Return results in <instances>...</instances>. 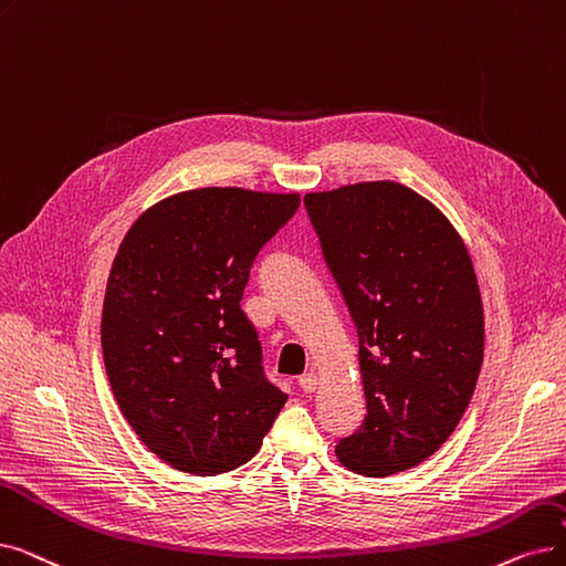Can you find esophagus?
I'll list each match as a JSON object with an SVG mask.
<instances>
[{
	"mask_svg": "<svg viewBox=\"0 0 566 566\" xmlns=\"http://www.w3.org/2000/svg\"><path fill=\"white\" fill-rule=\"evenodd\" d=\"M298 386H301L305 392H314L316 386H318V379H316L314 373H307V375H303V377L298 379Z\"/></svg>",
	"mask_w": 566,
	"mask_h": 566,
	"instance_id": "esophagus-1",
	"label": "esophagus"
}]
</instances>
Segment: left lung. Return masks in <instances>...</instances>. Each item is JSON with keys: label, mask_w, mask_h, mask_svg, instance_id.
I'll list each match as a JSON object with an SVG mask.
<instances>
[{"label": "left lung", "mask_w": 566, "mask_h": 566, "mask_svg": "<svg viewBox=\"0 0 566 566\" xmlns=\"http://www.w3.org/2000/svg\"><path fill=\"white\" fill-rule=\"evenodd\" d=\"M305 210L358 333L367 413L337 441L344 467L388 476L460 423L483 363V305L462 238L405 185L305 193Z\"/></svg>", "instance_id": "obj_1"}]
</instances>
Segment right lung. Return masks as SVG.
I'll use <instances>...</instances> for the list:
<instances>
[{
  "mask_svg": "<svg viewBox=\"0 0 566 566\" xmlns=\"http://www.w3.org/2000/svg\"><path fill=\"white\" fill-rule=\"evenodd\" d=\"M298 208V193L191 189L140 214L119 244L102 314L106 375L143 444L180 472L244 464L286 402L240 301Z\"/></svg>",
  "mask_w": 566,
  "mask_h": 566,
  "instance_id": "obj_1",
  "label": "right lung"
}]
</instances>
